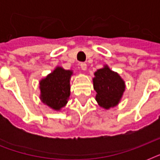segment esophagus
Wrapping results in <instances>:
<instances>
[{"instance_id": "esophagus-1", "label": "esophagus", "mask_w": 160, "mask_h": 160, "mask_svg": "<svg viewBox=\"0 0 160 160\" xmlns=\"http://www.w3.org/2000/svg\"><path fill=\"white\" fill-rule=\"evenodd\" d=\"M80 68H81V70H85L87 69V65H86L85 63H81V64H80Z\"/></svg>"}]
</instances>
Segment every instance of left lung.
I'll return each instance as SVG.
<instances>
[{"label": "left lung", "mask_w": 160, "mask_h": 160, "mask_svg": "<svg viewBox=\"0 0 160 160\" xmlns=\"http://www.w3.org/2000/svg\"><path fill=\"white\" fill-rule=\"evenodd\" d=\"M94 89L97 93L96 101L100 106L109 109L119 103L124 91V80L117 73L105 66L95 73Z\"/></svg>", "instance_id": "1"}]
</instances>
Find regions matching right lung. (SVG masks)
I'll return each mask as SVG.
<instances>
[{"label":"right lung","instance_id":"obj_1","mask_svg":"<svg viewBox=\"0 0 160 160\" xmlns=\"http://www.w3.org/2000/svg\"><path fill=\"white\" fill-rule=\"evenodd\" d=\"M72 71L57 67L40 82L42 102L55 110L65 106L70 96V78Z\"/></svg>","mask_w":160,"mask_h":160}]
</instances>
